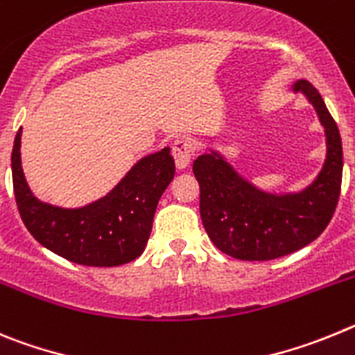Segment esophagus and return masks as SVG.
Masks as SVG:
<instances>
[{
  "label": "esophagus",
  "mask_w": 355,
  "mask_h": 355,
  "mask_svg": "<svg viewBox=\"0 0 355 355\" xmlns=\"http://www.w3.org/2000/svg\"><path fill=\"white\" fill-rule=\"evenodd\" d=\"M171 154H173L175 164H177L178 170H184V168H187V166H189L191 157H193V154H194L193 141L187 138H178L177 141L173 143Z\"/></svg>",
  "instance_id": "esophagus-1"
}]
</instances>
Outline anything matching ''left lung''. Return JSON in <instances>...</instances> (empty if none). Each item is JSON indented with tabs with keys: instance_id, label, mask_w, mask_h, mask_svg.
<instances>
[{
	"instance_id": "8db88e82",
	"label": "left lung",
	"mask_w": 355,
	"mask_h": 355,
	"mask_svg": "<svg viewBox=\"0 0 355 355\" xmlns=\"http://www.w3.org/2000/svg\"><path fill=\"white\" fill-rule=\"evenodd\" d=\"M293 92H301L315 107L327 143L324 166L308 187L299 193H265L214 150L193 164L207 235L219 251L239 260H274L299 251L327 228L340 200L343 150L336 122L311 83L301 79Z\"/></svg>"
}]
</instances>
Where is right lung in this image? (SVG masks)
Instances as JSON below:
<instances>
[{
  "mask_svg": "<svg viewBox=\"0 0 355 355\" xmlns=\"http://www.w3.org/2000/svg\"><path fill=\"white\" fill-rule=\"evenodd\" d=\"M21 134L12 150V180L21 219L44 248L90 267H116L145 251L159 198L175 175L170 146L139 159L113 191L90 205L62 209L37 200L21 166Z\"/></svg>",
  "mask_w": 355,
  "mask_h": 355,
  "instance_id": "obj_1",
  "label": "right lung"
}]
</instances>
